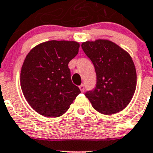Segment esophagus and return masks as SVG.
Masks as SVG:
<instances>
[{
  "instance_id": "esophagus-1",
  "label": "esophagus",
  "mask_w": 153,
  "mask_h": 153,
  "mask_svg": "<svg viewBox=\"0 0 153 153\" xmlns=\"http://www.w3.org/2000/svg\"><path fill=\"white\" fill-rule=\"evenodd\" d=\"M79 90H80L81 92H84V89H85L84 85H83V84L80 85V86H79Z\"/></svg>"
}]
</instances>
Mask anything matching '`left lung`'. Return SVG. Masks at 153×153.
<instances>
[{
    "label": "left lung",
    "mask_w": 153,
    "mask_h": 153,
    "mask_svg": "<svg viewBox=\"0 0 153 153\" xmlns=\"http://www.w3.org/2000/svg\"><path fill=\"white\" fill-rule=\"evenodd\" d=\"M81 46L97 74L95 90L86 93L92 106L104 115L122 111L136 88V67L129 53L106 39L87 40Z\"/></svg>",
    "instance_id": "1"
}]
</instances>
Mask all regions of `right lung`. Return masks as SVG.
Instances as JSON below:
<instances>
[{"instance_id": "add662e5", "label": "right lung", "mask_w": 153, "mask_h": 153, "mask_svg": "<svg viewBox=\"0 0 153 153\" xmlns=\"http://www.w3.org/2000/svg\"><path fill=\"white\" fill-rule=\"evenodd\" d=\"M74 40H49L35 46L23 63L21 86L30 107L45 117L64 114L80 93L68 63L79 52Z\"/></svg>"}]
</instances>
